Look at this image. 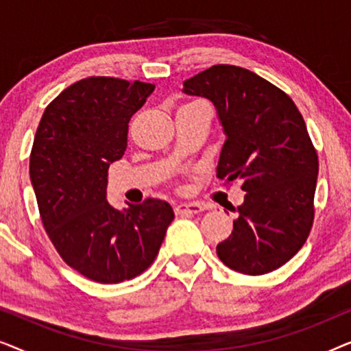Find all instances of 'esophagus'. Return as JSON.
I'll use <instances>...</instances> for the list:
<instances>
[{"label": "esophagus", "mask_w": 351, "mask_h": 351, "mask_svg": "<svg viewBox=\"0 0 351 351\" xmlns=\"http://www.w3.org/2000/svg\"><path fill=\"white\" fill-rule=\"evenodd\" d=\"M203 209H204V206L199 203H180L176 206L177 214H198Z\"/></svg>", "instance_id": "34e87169"}]
</instances>
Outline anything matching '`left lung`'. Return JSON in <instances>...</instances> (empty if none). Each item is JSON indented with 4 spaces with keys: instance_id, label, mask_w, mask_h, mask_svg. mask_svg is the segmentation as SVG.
<instances>
[{
    "instance_id": "8db88e82",
    "label": "left lung",
    "mask_w": 351,
    "mask_h": 351,
    "mask_svg": "<svg viewBox=\"0 0 351 351\" xmlns=\"http://www.w3.org/2000/svg\"><path fill=\"white\" fill-rule=\"evenodd\" d=\"M184 93L209 99L225 141L217 177L246 191L233 232L217 256L244 275L291 261L313 225L318 155L299 108L286 93L241 66L214 65L184 81Z\"/></svg>"
}]
</instances>
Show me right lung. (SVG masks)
Masks as SVG:
<instances>
[{"mask_svg":"<svg viewBox=\"0 0 351 351\" xmlns=\"http://www.w3.org/2000/svg\"><path fill=\"white\" fill-rule=\"evenodd\" d=\"M155 84L89 76L47 105L30 153V180L47 237L66 265L117 285L152 265L174 220L148 198L128 209L107 201L108 167L128 147L129 119Z\"/></svg>","mask_w":351,"mask_h":351,"instance_id":"1","label":"right lung"}]
</instances>
